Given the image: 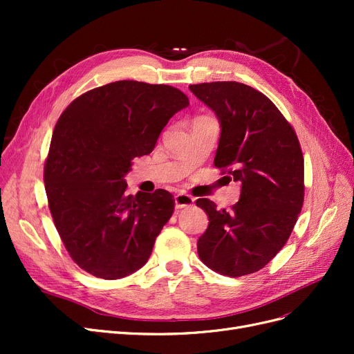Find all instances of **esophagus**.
Returning <instances> with one entry per match:
<instances>
[{
  "mask_svg": "<svg viewBox=\"0 0 354 354\" xmlns=\"http://www.w3.org/2000/svg\"><path fill=\"white\" fill-rule=\"evenodd\" d=\"M174 202H176V208L181 209V208H187L190 205H194L195 199L192 198L190 195H187V194H177L174 196Z\"/></svg>",
  "mask_w": 354,
  "mask_h": 354,
  "instance_id": "34e87169",
  "label": "esophagus"
}]
</instances>
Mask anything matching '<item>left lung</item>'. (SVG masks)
Masks as SVG:
<instances>
[{"label": "left lung", "mask_w": 354, "mask_h": 354, "mask_svg": "<svg viewBox=\"0 0 354 354\" xmlns=\"http://www.w3.org/2000/svg\"><path fill=\"white\" fill-rule=\"evenodd\" d=\"M217 115L221 134L214 165L241 183L230 211L207 198L196 205L209 224L198 254L211 270L238 277L259 272L279 252L304 202V159L298 137L273 102L234 81L189 85Z\"/></svg>", "instance_id": "8db88e82"}]
</instances>
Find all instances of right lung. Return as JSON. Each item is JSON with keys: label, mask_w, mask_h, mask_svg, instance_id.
Listing matches in <instances>:
<instances>
[{"label": "right lung", "mask_w": 354, "mask_h": 354, "mask_svg": "<svg viewBox=\"0 0 354 354\" xmlns=\"http://www.w3.org/2000/svg\"><path fill=\"white\" fill-rule=\"evenodd\" d=\"M187 106L171 85L116 81L81 94L60 115L44 183L62 242L82 270L112 281L149 260L174 199L164 189L128 195L124 177Z\"/></svg>", "instance_id": "1"}]
</instances>
